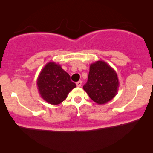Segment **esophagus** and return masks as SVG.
<instances>
[{"instance_id":"1","label":"esophagus","mask_w":153,"mask_h":153,"mask_svg":"<svg viewBox=\"0 0 153 153\" xmlns=\"http://www.w3.org/2000/svg\"><path fill=\"white\" fill-rule=\"evenodd\" d=\"M81 84H82V82H81V81H78V82H76L77 87H81Z\"/></svg>"}]
</instances>
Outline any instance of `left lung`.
<instances>
[{
	"label": "left lung",
	"mask_w": 153,
	"mask_h": 153,
	"mask_svg": "<svg viewBox=\"0 0 153 153\" xmlns=\"http://www.w3.org/2000/svg\"><path fill=\"white\" fill-rule=\"evenodd\" d=\"M119 88L118 75L114 68L104 60L90 65L88 79L83 88L97 104H104L117 95Z\"/></svg>",
	"instance_id": "8db88e82"
}]
</instances>
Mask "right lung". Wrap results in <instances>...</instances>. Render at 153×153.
<instances>
[{"instance_id":"obj_1","label":"right lung","mask_w":153,"mask_h":153,"mask_svg":"<svg viewBox=\"0 0 153 153\" xmlns=\"http://www.w3.org/2000/svg\"><path fill=\"white\" fill-rule=\"evenodd\" d=\"M37 85L41 97L52 105L63 102L69 93L76 86L70 80L68 73L55 62L45 65L37 77Z\"/></svg>"}]
</instances>
